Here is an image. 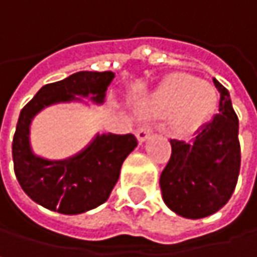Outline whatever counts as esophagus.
<instances>
[{
    "label": "esophagus",
    "instance_id": "34e87169",
    "mask_svg": "<svg viewBox=\"0 0 257 257\" xmlns=\"http://www.w3.org/2000/svg\"><path fill=\"white\" fill-rule=\"evenodd\" d=\"M151 133H153V130H151L150 125H142V127H139L138 132H136V138H138L139 144L145 142V141L151 136Z\"/></svg>",
    "mask_w": 257,
    "mask_h": 257
}]
</instances>
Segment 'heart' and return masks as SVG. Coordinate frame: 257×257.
I'll return each mask as SVG.
<instances>
[{"label": "heart", "instance_id": "1", "mask_svg": "<svg viewBox=\"0 0 257 257\" xmlns=\"http://www.w3.org/2000/svg\"><path fill=\"white\" fill-rule=\"evenodd\" d=\"M216 104L213 87L188 74H173L160 83L147 103V112L165 116L173 113L179 133H194L212 115Z\"/></svg>", "mask_w": 257, "mask_h": 257}]
</instances>
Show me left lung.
<instances>
[{
    "instance_id": "left-lung-1",
    "label": "left lung",
    "mask_w": 257,
    "mask_h": 257,
    "mask_svg": "<svg viewBox=\"0 0 257 257\" xmlns=\"http://www.w3.org/2000/svg\"><path fill=\"white\" fill-rule=\"evenodd\" d=\"M219 107L191 142L171 139V157L160 174L165 204L177 215L198 219L218 212L236 186L241 167L238 116L229 90L216 78Z\"/></svg>"
}]
</instances>
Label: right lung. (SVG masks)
I'll return each instance as SVG.
<instances>
[{
    "instance_id": "obj_1",
    "label": "right lung",
    "mask_w": 257,
    "mask_h": 257,
    "mask_svg": "<svg viewBox=\"0 0 257 257\" xmlns=\"http://www.w3.org/2000/svg\"><path fill=\"white\" fill-rule=\"evenodd\" d=\"M113 78L110 71L75 72L42 86L21 110L12 144L13 167L21 188L35 203L63 215H77L107 201L122 162L138 145L133 135H97L80 153L48 160L31 150L30 125L41 110L53 104L81 103L83 98L103 104Z\"/></svg>"
}]
</instances>
